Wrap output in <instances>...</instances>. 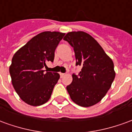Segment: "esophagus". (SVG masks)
<instances>
[{"instance_id": "34e87169", "label": "esophagus", "mask_w": 132, "mask_h": 132, "mask_svg": "<svg viewBox=\"0 0 132 132\" xmlns=\"http://www.w3.org/2000/svg\"><path fill=\"white\" fill-rule=\"evenodd\" d=\"M64 76H65V73H60V77L61 78H63Z\"/></svg>"}]
</instances>
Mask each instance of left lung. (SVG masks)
Wrapping results in <instances>:
<instances>
[{
    "label": "left lung",
    "mask_w": 132,
    "mask_h": 132,
    "mask_svg": "<svg viewBox=\"0 0 132 132\" xmlns=\"http://www.w3.org/2000/svg\"><path fill=\"white\" fill-rule=\"evenodd\" d=\"M63 39L73 48L76 66L82 67L73 74L66 87L71 99L81 107H90L105 97L115 77L112 60L92 36L82 31L68 32Z\"/></svg>",
    "instance_id": "1"
}]
</instances>
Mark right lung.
I'll return each mask as SVG.
<instances>
[{"instance_id": "right-lung-1", "label": "right lung", "mask_w": 132, "mask_h": 132, "mask_svg": "<svg viewBox=\"0 0 132 132\" xmlns=\"http://www.w3.org/2000/svg\"><path fill=\"white\" fill-rule=\"evenodd\" d=\"M65 33L43 32L17 51L10 66L13 88L22 100L32 106L46 103L60 76L44 73L46 62L54 61V52Z\"/></svg>"}]
</instances>
